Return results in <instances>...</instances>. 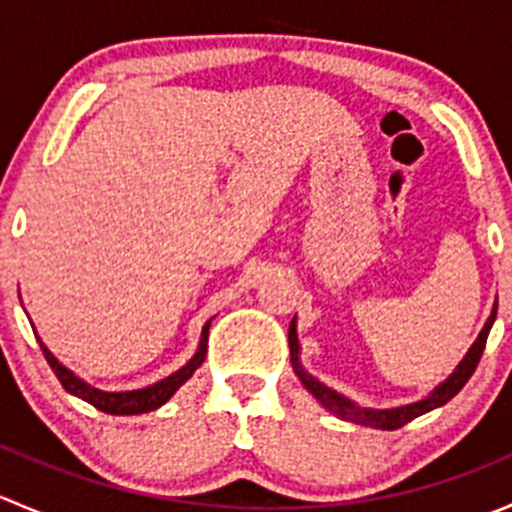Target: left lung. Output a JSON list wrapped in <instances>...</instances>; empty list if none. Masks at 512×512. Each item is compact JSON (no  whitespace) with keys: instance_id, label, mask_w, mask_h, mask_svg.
I'll return each mask as SVG.
<instances>
[{"instance_id":"obj_1","label":"left lung","mask_w":512,"mask_h":512,"mask_svg":"<svg viewBox=\"0 0 512 512\" xmlns=\"http://www.w3.org/2000/svg\"><path fill=\"white\" fill-rule=\"evenodd\" d=\"M495 312H498V304L493 307V314L488 317L485 327L480 329V334H478L476 342H473V347L468 349V354L463 356L461 364L456 366V371H453V374L448 376L441 386H436V389H433L426 399L414 401V404L396 406V409H364V406L354 404V401H349L347 396L337 394V391H332L329 386H324L322 381L314 379V376L307 374V371L302 369V364H299V342H297V329H294V319H292V324H289V354H292V369H294V374L299 376V381L304 384V389H307L309 394H312L314 399H317L319 404L329 411V414L344 418V421L361 423V426L381 428V431H394V428H401V426H406L409 421H414L416 416L428 414V411L448 404V401H451L453 396H456L458 391L466 386V381L471 379V374L476 371L480 356H483L485 339H488L490 327H493V322H495Z\"/></svg>"}]
</instances>
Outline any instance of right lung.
Returning <instances> with one entry per match:
<instances>
[{
	"mask_svg": "<svg viewBox=\"0 0 512 512\" xmlns=\"http://www.w3.org/2000/svg\"><path fill=\"white\" fill-rule=\"evenodd\" d=\"M208 329H210V322L203 327V337H200L198 352L193 354V359H190L183 369H178L175 374L165 376V379L156 381V384L146 386V389H136V391L96 389V386L86 384L84 379H79L74 371L66 369V366L61 364V361L44 347V342H41V339H39V344H41V352H44V356H46V361H49V366L54 369L56 379L61 381V386H64L69 394L79 396V399H84L86 404L96 406V409L103 411V414L136 416V414H148V411H156L158 406H163L165 401H168L170 396H173L175 391H178L180 386L190 379V376H193V371L203 364L205 354H208Z\"/></svg>",
	"mask_w": 512,
	"mask_h": 512,
	"instance_id": "1",
	"label": "right lung"
}]
</instances>
